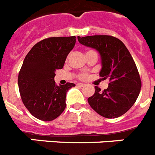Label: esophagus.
<instances>
[{
	"label": "esophagus",
	"mask_w": 155,
	"mask_h": 155,
	"mask_svg": "<svg viewBox=\"0 0 155 155\" xmlns=\"http://www.w3.org/2000/svg\"><path fill=\"white\" fill-rule=\"evenodd\" d=\"M77 86H79V87H85V84H83V83H78Z\"/></svg>",
	"instance_id": "esophagus-1"
}]
</instances>
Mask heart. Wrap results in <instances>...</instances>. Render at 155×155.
<instances>
[{"label":"heart","mask_w":155,"mask_h":155,"mask_svg":"<svg viewBox=\"0 0 155 155\" xmlns=\"http://www.w3.org/2000/svg\"><path fill=\"white\" fill-rule=\"evenodd\" d=\"M91 52H95V51H88L87 52V54L91 53ZM79 77L81 79H87V78H88V74L86 73V72H83V73L79 74Z\"/></svg>","instance_id":"obj_1"}]
</instances>
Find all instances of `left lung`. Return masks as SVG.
<instances>
[{"label":"left lung","mask_w":155,"mask_h":155,"mask_svg":"<svg viewBox=\"0 0 155 155\" xmlns=\"http://www.w3.org/2000/svg\"><path fill=\"white\" fill-rule=\"evenodd\" d=\"M78 40L100 53V76L109 80L108 87L103 91L95 87V93L88 98L89 104L104 118L121 116L134 105L141 88L140 74L130 51L120 40L111 36L78 37Z\"/></svg>","instance_id":"left-lung-1"}]
</instances>
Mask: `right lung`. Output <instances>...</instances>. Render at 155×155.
Segmentation results:
<instances>
[{
  "instance_id": "add662e5",
  "label": "right lung",
  "mask_w": 155,
  "mask_h": 155,
  "mask_svg": "<svg viewBox=\"0 0 155 155\" xmlns=\"http://www.w3.org/2000/svg\"><path fill=\"white\" fill-rule=\"evenodd\" d=\"M75 44V36L49 37L35 44L24 59L18 77L20 95L28 111L40 120H54L66 107L67 92L76 85L58 86L54 78Z\"/></svg>"
}]
</instances>
